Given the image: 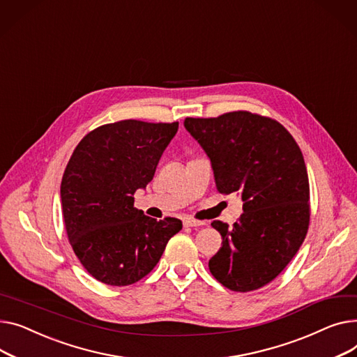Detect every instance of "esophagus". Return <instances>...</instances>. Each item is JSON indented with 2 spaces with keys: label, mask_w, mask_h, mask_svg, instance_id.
<instances>
[{
  "label": "esophagus",
  "mask_w": 357,
  "mask_h": 357,
  "mask_svg": "<svg viewBox=\"0 0 357 357\" xmlns=\"http://www.w3.org/2000/svg\"><path fill=\"white\" fill-rule=\"evenodd\" d=\"M183 225L185 227H197V226H203L204 222H199V220H195V219H190V218H185V219H183Z\"/></svg>",
  "instance_id": "34e87169"
}]
</instances>
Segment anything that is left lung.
I'll list each match as a JSON object with an SVG mask.
<instances>
[{"mask_svg":"<svg viewBox=\"0 0 357 357\" xmlns=\"http://www.w3.org/2000/svg\"><path fill=\"white\" fill-rule=\"evenodd\" d=\"M184 128L211 160L218 190L243 202L232 227L212 223L223 245L208 269L229 289H258L294 258L307 235L310 185L300 146L280 122L246 111L185 118Z\"/></svg>","mask_w":357,"mask_h":357,"instance_id":"left-lung-1","label":"left lung"}]
</instances>
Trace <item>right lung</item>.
<instances>
[{"label": "right lung", "instance_id": "obj_1", "mask_svg": "<svg viewBox=\"0 0 357 357\" xmlns=\"http://www.w3.org/2000/svg\"><path fill=\"white\" fill-rule=\"evenodd\" d=\"M178 122L135 119L102 125L75 149L61 178L60 200L70 245L98 281L123 287L160 261L181 220H157L134 207L174 138Z\"/></svg>", "mask_w": 357, "mask_h": 357}]
</instances>
